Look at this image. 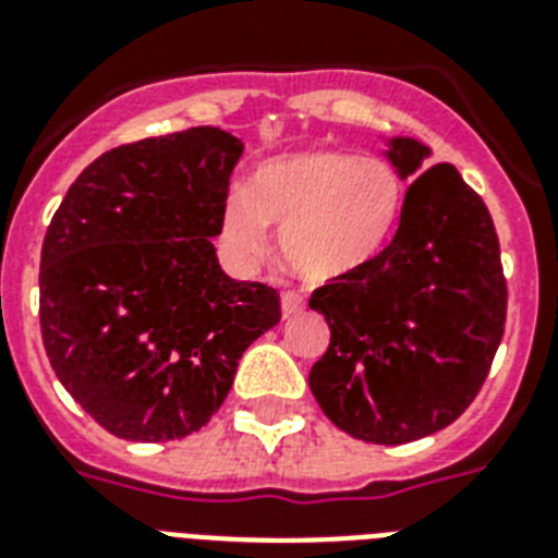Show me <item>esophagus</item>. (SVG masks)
<instances>
[{
  "label": "esophagus",
  "instance_id": "34e87169",
  "mask_svg": "<svg viewBox=\"0 0 558 558\" xmlns=\"http://www.w3.org/2000/svg\"><path fill=\"white\" fill-rule=\"evenodd\" d=\"M304 304H306L304 295H301L298 289H283V292H280V310H283V318L301 313Z\"/></svg>",
  "mask_w": 558,
  "mask_h": 558
}]
</instances>
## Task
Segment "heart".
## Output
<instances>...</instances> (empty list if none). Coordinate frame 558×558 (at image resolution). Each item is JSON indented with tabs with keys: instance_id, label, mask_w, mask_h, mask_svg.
Wrapping results in <instances>:
<instances>
[{
	"instance_id": "1",
	"label": "heart",
	"mask_w": 558,
	"mask_h": 558,
	"mask_svg": "<svg viewBox=\"0 0 558 558\" xmlns=\"http://www.w3.org/2000/svg\"><path fill=\"white\" fill-rule=\"evenodd\" d=\"M405 199V179L381 156L313 150L266 161L245 193L228 196L222 240L240 260H257L280 231V252L306 280L362 269L388 243Z\"/></svg>"
}]
</instances>
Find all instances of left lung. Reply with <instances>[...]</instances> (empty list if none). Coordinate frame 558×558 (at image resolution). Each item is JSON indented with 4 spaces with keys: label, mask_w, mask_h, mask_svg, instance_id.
<instances>
[{
    "label": "left lung",
    "mask_w": 558,
    "mask_h": 558,
    "mask_svg": "<svg viewBox=\"0 0 558 558\" xmlns=\"http://www.w3.org/2000/svg\"><path fill=\"white\" fill-rule=\"evenodd\" d=\"M428 156L397 138L402 177ZM330 348L310 371L318 405L341 432L399 446L440 432L484 388L507 324L495 222L454 165L408 185L393 240L362 269L313 289Z\"/></svg>",
    "instance_id": "1"
}]
</instances>
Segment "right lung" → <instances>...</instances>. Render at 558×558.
<instances>
[{
	"label": "right lung",
	"mask_w": 558,
	"mask_h": 558,
	"mask_svg": "<svg viewBox=\"0 0 558 558\" xmlns=\"http://www.w3.org/2000/svg\"><path fill=\"white\" fill-rule=\"evenodd\" d=\"M240 153L217 126L121 144L51 217L43 344L74 402L121 440L199 432L243 350L280 322L278 289L228 278L210 243Z\"/></svg>",
	"instance_id": "right-lung-1"
}]
</instances>
